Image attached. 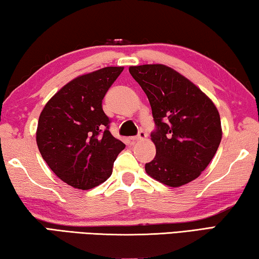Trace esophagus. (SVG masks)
Listing matches in <instances>:
<instances>
[{"label": "esophagus", "instance_id": "obj_1", "mask_svg": "<svg viewBox=\"0 0 259 259\" xmlns=\"http://www.w3.org/2000/svg\"><path fill=\"white\" fill-rule=\"evenodd\" d=\"M146 137H147V135H146L145 131L140 130L137 136H135V137H131L130 139L133 140V142H138V140H143V139H145Z\"/></svg>", "mask_w": 259, "mask_h": 259}]
</instances>
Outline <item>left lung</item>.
Here are the masks:
<instances>
[{
  "label": "left lung",
  "mask_w": 259,
  "mask_h": 259,
  "mask_svg": "<svg viewBox=\"0 0 259 259\" xmlns=\"http://www.w3.org/2000/svg\"><path fill=\"white\" fill-rule=\"evenodd\" d=\"M129 72L146 94L155 130L156 155L145 164L152 178L170 187L194 181L222 140L216 106L194 83L165 65H140Z\"/></svg>",
  "instance_id": "left-lung-1"
}]
</instances>
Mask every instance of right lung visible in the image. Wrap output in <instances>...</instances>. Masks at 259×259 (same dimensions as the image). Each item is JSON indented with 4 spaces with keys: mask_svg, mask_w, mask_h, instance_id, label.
Listing matches in <instances>:
<instances>
[{
    "mask_svg": "<svg viewBox=\"0 0 259 259\" xmlns=\"http://www.w3.org/2000/svg\"><path fill=\"white\" fill-rule=\"evenodd\" d=\"M123 67H105L64 85L38 117L36 143L43 160L68 185L90 190L112 175L125 145L109 133L103 99Z\"/></svg>",
    "mask_w": 259,
    "mask_h": 259,
    "instance_id": "right-lung-1",
    "label": "right lung"
}]
</instances>
